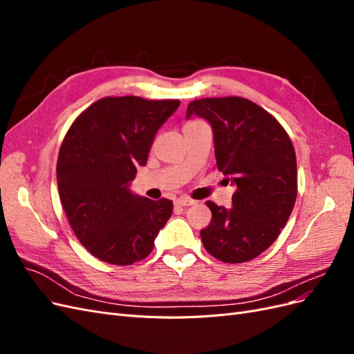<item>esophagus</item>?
Listing matches in <instances>:
<instances>
[{
  "label": "esophagus",
  "instance_id": "esophagus-1",
  "mask_svg": "<svg viewBox=\"0 0 354 354\" xmlns=\"http://www.w3.org/2000/svg\"><path fill=\"white\" fill-rule=\"evenodd\" d=\"M194 203H195V201L187 198V196H181V198L176 199V205L177 207H190V205H194Z\"/></svg>",
  "mask_w": 354,
  "mask_h": 354
}]
</instances>
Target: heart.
<instances>
[{
    "instance_id": "heart-1",
    "label": "heart",
    "mask_w": 354,
    "mask_h": 354,
    "mask_svg": "<svg viewBox=\"0 0 354 354\" xmlns=\"http://www.w3.org/2000/svg\"><path fill=\"white\" fill-rule=\"evenodd\" d=\"M192 122H199V121H192ZM192 122H189V124H192Z\"/></svg>"
}]
</instances>
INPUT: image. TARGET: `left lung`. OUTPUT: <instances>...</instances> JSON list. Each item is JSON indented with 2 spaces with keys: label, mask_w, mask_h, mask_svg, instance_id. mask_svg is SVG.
I'll return each instance as SVG.
<instances>
[{
  "label": "left lung",
  "mask_w": 354,
  "mask_h": 354,
  "mask_svg": "<svg viewBox=\"0 0 354 354\" xmlns=\"http://www.w3.org/2000/svg\"><path fill=\"white\" fill-rule=\"evenodd\" d=\"M212 125L216 167L236 192L233 208L207 201L211 221L201 230L205 250L223 263H246L279 236L297 199V159L291 138L276 118L257 103L229 97L198 99L186 116Z\"/></svg>",
  "instance_id": "left-lung-1"
}]
</instances>
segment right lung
Here are the masks:
<instances>
[{"instance_id": "right-lung-1", "label": "right lung", "mask_w": 354, "mask_h": 354, "mask_svg": "<svg viewBox=\"0 0 354 354\" xmlns=\"http://www.w3.org/2000/svg\"><path fill=\"white\" fill-rule=\"evenodd\" d=\"M180 100L103 97L78 115L57 158L62 207L75 236L99 260L131 266L152 252L173 202L133 195L153 137Z\"/></svg>"}]
</instances>
